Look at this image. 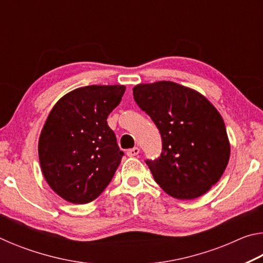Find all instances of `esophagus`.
<instances>
[{"instance_id": "obj_1", "label": "esophagus", "mask_w": 263, "mask_h": 263, "mask_svg": "<svg viewBox=\"0 0 263 263\" xmlns=\"http://www.w3.org/2000/svg\"><path fill=\"white\" fill-rule=\"evenodd\" d=\"M139 152H140L139 148H138V147H133V148H131V149H127V151H126V154H127V157H136V155L139 154Z\"/></svg>"}]
</instances>
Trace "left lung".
Returning a JSON list of instances; mask_svg holds the SVG:
<instances>
[{"label": "left lung", "mask_w": 263, "mask_h": 263, "mask_svg": "<svg viewBox=\"0 0 263 263\" xmlns=\"http://www.w3.org/2000/svg\"><path fill=\"white\" fill-rule=\"evenodd\" d=\"M133 97L161 135V155L146 160L155 182L177 199H194L210 190L231 151L218 110L198 91L172 81L137 84Z\"/></svg>", "instance_id": "obj_1"}]
</instances>
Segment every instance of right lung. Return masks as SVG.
<instances>
[{
	"mask_svg": "<svg viewBox=\"0 0 263 263\" xmlns=\"http://www.w3.org/2000/svg\"><path fill=\"white\" fill-rule=\"evenodd\" d=\"M125 89L118 84L74 89L48 115L39 137V162L48 185L65 201H94L112 180L124 153L106 118Z\"/></svg>",
	"mask_w": 263,
	"mask_h": 263,
	"instance_id": "add662e5",
	"label": "right lung"
}]
</instances>
